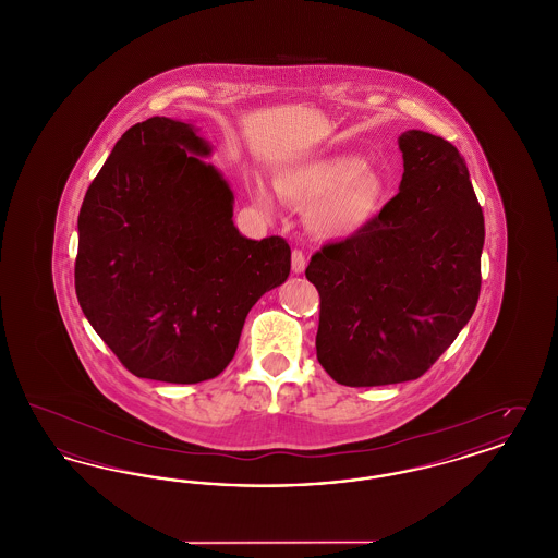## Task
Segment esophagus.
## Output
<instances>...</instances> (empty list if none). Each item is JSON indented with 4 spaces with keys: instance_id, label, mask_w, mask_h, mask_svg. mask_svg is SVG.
Returning a JSON list of instances; mask_svg holds the SVG:
<instances>
[{
    "instance_id": "esophagus-1",
    "label": "esophagus",
    "mask_w": 558,
    "mask_h": 558,
    "mask_svg": "<svg viewBox=\"0 0 558 558\" xmlns=\"http://www.w3.org/2000/svg\"><path fill=\"white\" fill-rule=\"evenodd\" d=\"M305 255L301 251H292L291 255V267L294 274H303L305 271Z\"/></svg>"
}]
</instances>
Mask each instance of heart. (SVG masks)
<instances>
[{"label": "heart", "mask_w": 558, "mask_h": 558, "mask_svg": "<svg viewBox=\"0 0 558 558\" xmlns=\"http://www.w3.org/2000/svg\"><path fill=\"white\" fill-rule=\"evenodd\" d=\"M278 194L296 207L307 209V223L322 239H347L362 230L378 209L385 182L353 153L324 155L276 173ZM262 209H271L266 184L251 182Z\"/></svg>", "instance_id": "heart-1"}]
</instances>
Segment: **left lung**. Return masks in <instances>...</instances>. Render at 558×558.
Listing matches in <instances>:
<instances>
[{
  "label": "left lung",
  "instance_id": "left-lung-1",
  "mask_svg": "<svg viewBox=\"0 0 558 558\" xmlns=\"http://www.w3.org/2000/svg\"><path fill=\"white\" fill-rule=\"evenodd\" d=\"M398 144V194L305 269L319 292L318 362L347 387L423 376L477 307L485 223L466 162L421 130Z\"/></svg>",
  "mask_w": 558,
  "mask_h": 558
}]
</instances>
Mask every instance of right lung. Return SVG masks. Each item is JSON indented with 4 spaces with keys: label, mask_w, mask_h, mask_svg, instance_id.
<instances>
[{
    "label": "right lung",
    "mask_w": 558,
    "mask_h": 558,
    "mask_svg": "<svg viewBox=\"0 0 558 558\" xmlns=\"http://www.w3.org/2000/svg\"><path fill=\"white\" fill-rule=\"evenodd\" d=\"M211 153L192 123L146 119L121 135L81 205V310L140 378L217 376L251 307L291 274L287 240L240 234Z\"/></svg>",
    "instance_id": "right-lung-1"
}]
</instances>
